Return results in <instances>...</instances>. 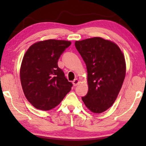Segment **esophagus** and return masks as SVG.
<instances>
[{
    "instance_id": "34e87169",
    "label": "esophagus",
    "mask_w": 146,
    "mask_h": 146,
    "mask_svg": "<svg viewBox=\"0 0 146 146\" xmlns=\"http://www.w3.org/2000/svg\"><path fill=\"white\" fill-rule=\"evenodd\" d=\"M79 82H79V80L78 79L74 80V81L72 82L73 84H74V86H77Z\"/></svg>"
}]
</instances>
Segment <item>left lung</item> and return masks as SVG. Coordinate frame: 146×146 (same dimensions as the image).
I'll use <instances>...</instances> for the list:
<instances>
[{
	"label": "left lung",
	"instance_id": "8db88e82",
	"mask_svg": "<svg viewBox=\"0 0 146 146\" xmlns=\"http://www.w3.org/2000/svg\"><path fill=\"white\" fill-rule=\"evenodd\" d=\"M75 46L88 71V92L82 99L92 112H103L114 103L123 84L124 56L115 43L100 37L76 41Z\"/></svg>",
	"mask_w": 146,
	"mask_h": 146
}]
</instances>
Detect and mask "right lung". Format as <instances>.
I'll use <instances>...</instances> for the list:
<instances>
[{
    "label": "right lung",
    "mask_w": 146,
    "mask_h": 146,
    "mask_svg": "<svg viewBox=\"0 0 146 146\" xmlns=\"http://www.w3.org/2000/svg\"><path fill=\"white\" fill-rule=\"evenodd\" d=\"M71 42L47 40L32 45L24 56L21 82L28 101L42 110L57 106L70 91L72 84L58 66L59 58Z\"/></svg>",
    "instance_id": "add662e5"
}]
</instances>
